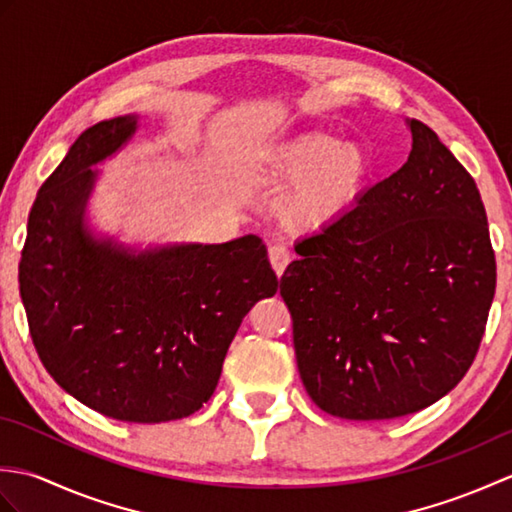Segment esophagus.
I'll use <instances>...</instances> for the list:
<instances>
[{
    "label": "esophagus",
    "mask_w": 512,
    "mask_h": 512,
    "mask_svg": "<svg viewBox=\"0 0 512 512\" xmlns=\"http://www.w3.org/2000/svg\"><path fill=\"white\" fill-rule=\"evenodd\" d=\"M268 257H270V266H273L275 273L279 277L284 275V270H286V266L290 264V259H292L290 250L284 244H273V246L268 248Z\"/></svg>",
    "instance_id": "obj_1"
}]
</instances>
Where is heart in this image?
I'll use <instances>...</instances> for the list:
<instances>
[{"instance_id": "b5f03b06", "label": "heart", "mask_w": 512, "mask_h": 512, "mask_svg": "<svg viewBox=\"0 0 512 512\" xmlns=\"http://www.w3.org/2000/svg\"><path fill=\"white\" fill-rule=\"evenodd\" d=\"M273 171L281 180H301L286 202V215L312 228L332 222L356 200L369 176V156L358 143L312 132L281 151Z\"/></svg>"}]
</instances>
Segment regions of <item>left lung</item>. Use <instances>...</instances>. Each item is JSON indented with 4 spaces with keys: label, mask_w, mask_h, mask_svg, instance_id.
Masks as SVG:
<instances>
[{
    "label": "left lung",
    "mask_w": 512,
    "mask_h": 512,
    "mask_svg": "<svg viewBox=\"0 0 512 512\" xmlns=\"http://www.w3.org/2000/svg\"><path fill=\"white\" fill-rule=\"evenodd\" d=\"M407 127L405 165L303 237L279 281L303 387L336 418H400L447 396L495 297L475 180L433 129Z\"/></svg>",
    "instance_id": "left-lung-1"
}]
</instances>
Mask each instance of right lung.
Wrapping results in <instances>:
<instances>
[{
    "instance_id": "right-lung-1",
    "label": "right lung",
    "mask_w": 512,
    "mask_h": 512,
    "mask_svg": "<svg viewBox=\"0 0 512 512\" xmlns=\"http://www.w3.org/2000/svg\"><path fill=\"white\" fill-rule=\"evenodd\" d=\"M138 116L74 140L28 217L19 292L43 367L85 407L123 422L187 418L213 396L228 345L279 281L257 235L132 248L96 235L85 211L99 162Z\"/></svg>"
}]
</instances>
